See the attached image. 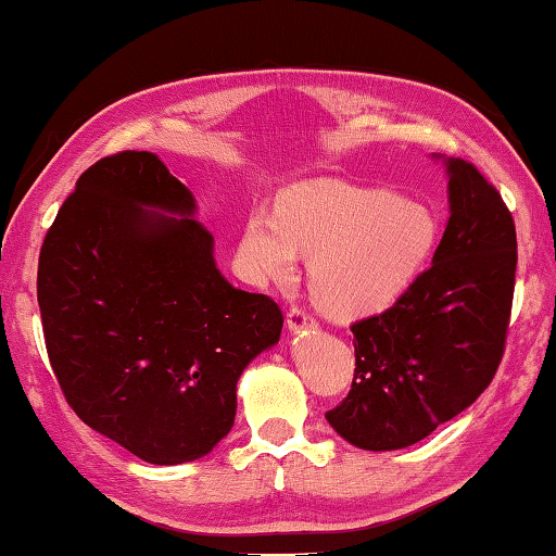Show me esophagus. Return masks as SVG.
Returning <instances> with one entry per match:
<instances>
[{
	"mask_svg": "<svg viewBox=\"0 0 556 556\" xmlns=\"http://www.w3.org/2000/svg\"><path fill=\"white\" fill-rule=\"evenodd\" d=\"M314 319L302 307H292L288 314V329L290 331H302V329H312Z\"/></svg>",
	"mask_w": 556,
	"mask_h": 556,
	"instance_id": "esophagus-1",
	"label": "esophagus"
}]
</instances>
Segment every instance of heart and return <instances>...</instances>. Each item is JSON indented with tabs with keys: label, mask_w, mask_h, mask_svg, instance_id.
<instances>
[{
	"label": "heart",
	"mask_w": 556,
	"mask_h": 556,
	"mask_svg": "<svg viewBox=\"0 0 556 556\" xmlns=\"http://www.w3.org/2000/svg\"><path fill=\"white\" fill-rule=\"evenodd\" d=\"M435 235L424 205L314 179L286 188L278 215L251 213L242 254L251 274L264 280H290L298 251L312 256L309 290L317 305L337 319H358L390 307L412 286Z\"/></svg>",
	"instance_id": "obj_1"
}]
</instances>
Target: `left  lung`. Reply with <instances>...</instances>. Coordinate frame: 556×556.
<instances>
[{
	"mask_svg": "<svg viewBox=\"0 0 556 556\" xmlns=\"http://www.w3.org/2000/svg\"><path fill=\"white\" fill-rule=\"evenodd\" d=\"M450 217L431 268L390 309L355 321V372L327 421L363 450H402L465 412L494 380L516 286V225L494 186L441 156Z\"/></svg>",
	"mask_w": 556,
	"mask_h": 556,
	"instance_id": "8db88e82",
	"label": "left lung"
}]
</instances>
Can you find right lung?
I'll use <instances>...</instances> for the list:
<instances>
[{
    "label": "right lung",
    "instance_id": "add662e5",
    "mask_svg": "<svg viewBox=\"0 0 556 556\" xmlns=\"http://www.w3.org/2000/svg\"><path fill=\"white\" fill-rule=\"evenodd\" d=\"M195 198L152 152L89 166L38 258L48 358L67 404L150 465L203 457L232 431L237 380L282 312L235 288Z\"/></svg>",
    "mask_w": 556,
    "mask_h": 556
}]
</instances>
